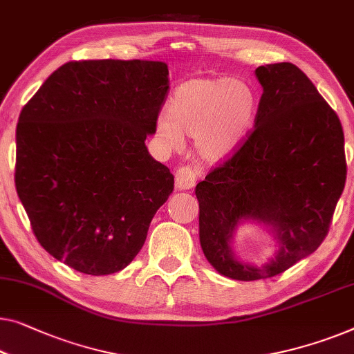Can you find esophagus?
<instances>
[{"mask_svg":"<svg viewBox=\"0 0 354 354\" xmlns=\"http://www.w3.org/2000/svg\"><path fill=\"white\" fill-rule=\"evenodd\" d=\"M198 171L193 166H180L176 171V187L178 189H189L194 187Z\"/></svg>","mask_w":354,"mask_h":354,"instance_id":"esophagus-1","label":"esophagus"}]
</instances>
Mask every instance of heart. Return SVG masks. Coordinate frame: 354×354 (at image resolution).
Segmentation results:
<instances>
[{
	"instance_id": "obj_1",
	"label": "heart",
	"mask_w": 354,
	"mask_h": 354,
	"mask_svg": "<svg viewBox=\"0 0 354 354\" xmlns=\"http://www.w3.org/2000/svg\"><path fill=\"white\" fill-rule=\"evenodd\" d=\"M257 97L241 80L193 78L174 92L169 110L158 118V132L169 145L183 134L194 137L198 155L220 162L233 155L252 131Z\"/></svg>"
}]
</instances>
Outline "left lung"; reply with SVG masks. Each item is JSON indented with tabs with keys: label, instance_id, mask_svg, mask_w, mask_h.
<instances>
[{
	"label": "left lung",
	"instance_id": "1",
	"mask_svg": "<svg viewBox=\"0 0 354 354\" xmlns=\"http://www.w3.org/2000/svg\"><path fill=\"white\" fill-rule=\"evenodd\" d=\"M263 88L248 139L196 185L199 241L220 274L238 281L273 278L313 254L329 233L346 180L339 116L299 66H259ZM243 218L273 226L277 257L265 267L241 264L229 248Z\"/></svg>",
	"mask_w": 354,
	"mask_h": 354
}]
</instances>
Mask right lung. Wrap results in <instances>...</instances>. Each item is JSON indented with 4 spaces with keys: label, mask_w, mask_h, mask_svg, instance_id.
I'll return each instance as SVG.
<instances>
[{
    "label": "right lung",
    "mask_w": 354,
    "mask_h": 354,
    "mask_svg": "<svg viewBox=\"0 0 354 354\" xmlns=\"http://www.w3.org/2000/svg\"><path fill=\"white\" fill-rule=\"evenodd\" d=\"M167 75L153 60H73L20 111L15 189L38 243L76 271L126 268L172 193L174 176L145 147Z\"/></svg>",
    "instance_id": "obj_1"
}]
</instances>
